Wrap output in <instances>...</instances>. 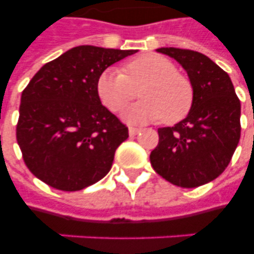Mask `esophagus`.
Listing matches in <instances>:
<instances>
[{"instance_id":"1","label":"esophagus","mask_w":254,"mask_h":254,"mask_svg":"<svg viewBox=\"0 0 254 254\" xmlns=\"http://www.w3.org/2000/svg\"><path fill=\"white\" fill-rule=\"evenodd\" d=\"M139 131H141V129H139V127H129V134H130V135H135V134H138Z\"/></svg>"}]
</instances>
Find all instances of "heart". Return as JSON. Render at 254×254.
I'll list each match as a JSON object with an SVG mask.
<instances>
[{
    "mask_svg": "<svg viewBox=\"0 0 254 254\" xmlns=\"http://www.w3.org/2000/svg\"><path fill=\"white\" fill-rule=\"evenodd\" d=\"M139 103L127 108L123 117L141 124L162 119L175 124L189 115L193 104V87L186 76L178 73L177 65L167 58L146 54L129 62L123 71L105 69L97 79V95L112 112H120L137 96Z\"/></svg>",
    "mask_w": 254,
    "mask_h": 254,
    "instance_id": "heart-1",
    "label": "heart"
}]
</instances>
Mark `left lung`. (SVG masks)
<instances>
[{
    "label": "left lung",
    "mask_w": 254,
    "mask_h": 254,
    "mask_svg": "<svg viewBox=\"0 0 254 254\" xmlns=\"http://www.w3.org/2000/svg\"><path fill=\"white\" fill-rule=\"evenodd\" d=\"M186 69L193 87V104L185 120L159 127L150 154L153 169L167 182L193 189L216 179L232 159L240 141V100L228 73L192 50L163 47Z\"/></svg>",
    "instance_id": "1"
}]
</instances>
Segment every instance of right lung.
<instances>
[{
    "instance_id": "1",
    "label": "right lung",
    "mask_w": 254,
    "mask_h": 254,
    "mask_svg": "<svg viewBox=\"0 0 254 254\" xmlns=\"http://www.w3.org/2000/svg\"><path fill=\"white\" fill-rule=\"evenodd\" d=\"M135 53L77 46L34 75L22 92L17 142L38 179L79 191L109 173L129 130L101 104L96 84L109 65Z\"/></svg>"
}]
</instances>
